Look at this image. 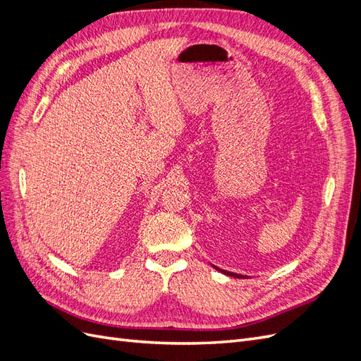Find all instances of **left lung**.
Segmentation results:
<instances>
[{"mask_svg":"<svg viewBox=\"0 0 361 361\" xmlns=\"http://www.w3.org/2000/svg\"><path fill=\"white\" fill-rule=\"evenodd\" d=\"M214 267V265H212ZM216 271H220V272H223V274H226V276H231V277H236V279H244V276L243 274H235V272H228V271H226V269H221V268H218V267H214Z\"/></svg>","mask_w":361,"mask_h":361,"instance_id":"1","label":"left lung"}]
</instances>
